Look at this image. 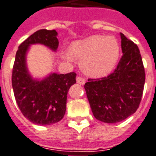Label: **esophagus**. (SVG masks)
Here are the masks:
<instances>
[{"mask_svg":"<svg viewBox=\"0 0 156 156\" xmlns=\"http://www.w3.org/2000/svg\"><path fill=\"white\" fill-rule=\"evenodd\" d=\"M76 82L78 83L79 85H85V80L84 79V78H82V77L78 76V77H76Z\"/></svg>","mask_w":156,"mask_h":156,"instance_id":"esophagus-1","label":"esophagus"}]
</instances>
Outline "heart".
I'll return each mask as SVG.
<instances>
[{"label": "heart", "instance_id": "1", "mask_svg": "<svg viewBox=\"0 0 156 156\" xmlns=\"http://www.w3.org/2000/svg\"><path fill=\"white\" fill-rule=\"evenodd\" d=\"M119 45L111 36L92 35L75 41L68 48L66 59L80 61V66L87 76L99 78L113 71L119 57Z\"/></svg>", "mask_w": 156, "mask_h": 156}]
</instances>
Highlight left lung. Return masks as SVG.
<instances>
[{
  "label": "left lung",
  "instance_id": "left-lung-1",
  "mask_svg": "<svg viewBox=\"0 0 156 156\" xmlns=\"http://www.w3.org/2000/svg\"><path fill=\"white\" fill-rule=\"evenodd\" d=\"M122 57L107 77L88 80L85 90L96 119L106 123L121 122L139 107L145 85V69L138 47L120 34Z\"/></svg>",
  "mask_w": 156,
  "mask_h": 156
}]
</instances>
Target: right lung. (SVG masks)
I'll list each match as a JSON object with an SVG mask.
<instances>
[{
    "label": "right lung",
    "mask_w": 156,
    "mask_h": 156,
    "mask_svg": "<svg viewBox=\"0 0 156 156\" xmlns=\"http://www.w3.org/2000/svg\"><path fill=\"white\" fill-rule=\"evenodd\" d=\"M57 36L56 30L34 33L20 45L13 66L12 87L19 108L28 120L38 125H51L62 119L69 89L76 82L75 72L50 73L41 79L29 73L27 54L30 46L41 44L57 51Z\"/></svg>",
    "instance_id": "1"
}]
</instances>
